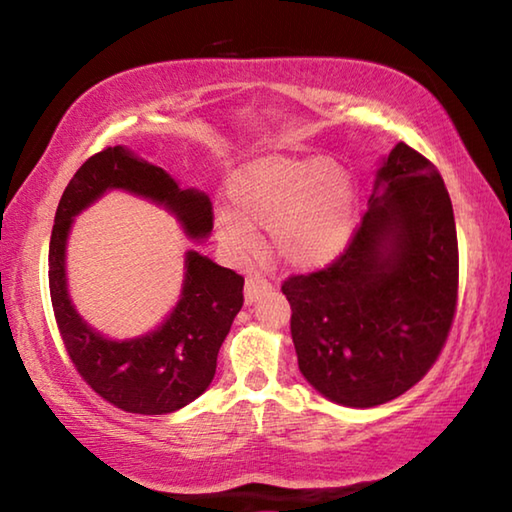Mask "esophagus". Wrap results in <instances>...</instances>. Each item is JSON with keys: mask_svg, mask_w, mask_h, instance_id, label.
<instances>
[{"mask_svg": "<svg viewBox=\"0 0 512 512\" xmlns=\"http://www.w3.org/2000/svg\"><path fill=\"white\" fill-rule=\"evenodd\" d=\"M273 289V284H271V280H268L266 275H259V273H255V275H250V277H246V302L250 305V302H255L259 296H262V293H266V291H271Z\"/></svg>", "mask_w": 512, "mask_h": 512, "instance_id": "obj_1", "label": "esophagus"}]
</instances>
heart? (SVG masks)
I'll return each mask as SVG.
<instances>
[{
    "label": "heart",
    "mask_w": 512,
    "mask_h": 512,
    "mask_svg": "<svg viewBox=\"0 0 512 512\" xmlns=\"http://www.w3.org/2000/svg\"><path fill=\"white\" fill-rule=\"evenodd\" d=\"M235 214L219 219L237 248L253 244V228L273 232L284 262L318 268L343 253L357 228V183L348 167L325 155H266L230 180Z\"/></svg>",
    "instance_id": "heart-1"
}]
</instances>
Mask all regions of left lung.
<instances>
[{"mask_svg": "<svg viewBox=\"0 0 512 512\" xmlns=\"http://www.w3.org/2000/svg\"><path fill=\"white\" fill-rule=\"evenodd\" d=\"M368 203L332 264L282 282L300 372L327 400L357 409L427 375L458 302L454 210L433 162L397 142Z\"/></svg>", "mask_w": 512, "mask_h": 512, "instance_id": "left-lung-1", "label": "left lung"}]
</instances>
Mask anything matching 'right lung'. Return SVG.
<instances>
[{
  "label": "right lung",
  "mask_w": 512,
  "mask_h": 512,
  "mask_svg": "<svg viewBox=\"0 0 512 512\" xmlns=\"http://www.w3.org/2000/svg\"><path fill=\"white\" fill-rule=\"evenodd\" d=\"M115 187L164 203L192 237L212 230L214 212L205 194L180 189L169 173L121 146H106L81 164L58 203L49 241L51 307L67 357L94 393L128 413H171L212 384L221 343L244 305V277L189 250L183 298L167 323L142 339H103L69 302L65 244L72 216Z\"/></svg>",
  "instance_id": "obj_1"
}]
</instances>
